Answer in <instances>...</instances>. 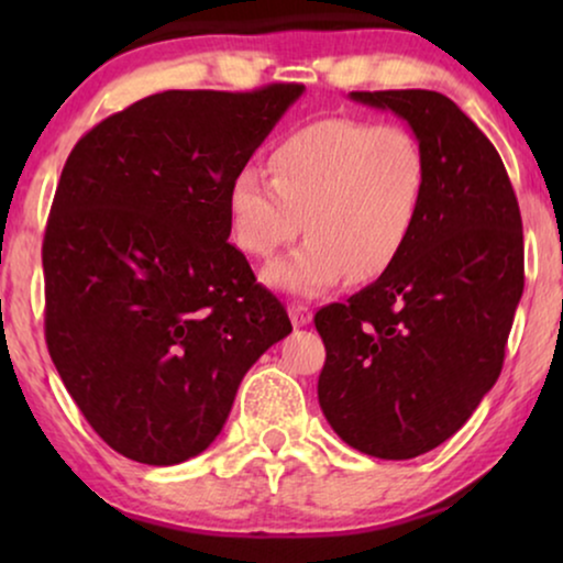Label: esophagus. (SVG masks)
<instances>
[{"label": "esophagus", "instance_id": "esophagus-1", "mask_svg": "<svg viewBox=\"0 0 563 563\" xmlns=\"http://www.w3.org/2000/svg\"><path fill=\"white\" fill-rule=\"evenodd\" d=\"M289 318H291V325H295V328H305V325H310V322H312V312H310V307L291 302L289 305Z\"/></svg>", "mask_w": 563, "mask_h": 563}]
</instances>
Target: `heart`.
Returning <instances> with one entry per match:
<instances>
[{"label":"heart","mask_w":563,"mask_h":563,"mask_svg":"<svg viewBox=\"0 0 563 563\" xmlns=\"http://www.w3.org/2000/svg\"><path fill=\"white\" fill-rule=\"evenodd\" d=\"M272 179L245 166L228 187L233 238L253 258L310 235L264 272L287 295L314 297L345 276L368 282L402 256L428 191V156L402 125L328 118L276 145Z\"/></svg>","instance_id":"b5f03b06"}]
</instances>
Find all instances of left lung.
<instances>
[{"label":"left lung","instance_id":"8db88e82","mask_svg":"<svg viewBox=\"0 0 563 563\" xmlns=\"http://www.w3.org/2000/svg\"><path fill=\"white\" fill-rule=\"evenodd\" d=\"M389 110L428 156L410 243L379 279L314 314L318 399L351 449L402 461L456 433L495 387L522 297V220L489 137L428 89L351 91Z\"/></svg>","mask_w":563,"mask_h":563}]
</instances>
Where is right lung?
<instances>
[{"instance_id":"1","label":"right lung","mask_w":563,"mask_h":563,"mask_svg":"<svg viewBox=\"0 0 563 563\" xmlns=\"http://www.w3.org/2000/svg\"><path fill=\"white\" fill-rule=\"evenodd\" d=\"M302 91H161L91 128L60 172L45 343L89 426L137 464L202 453L245 372L291 333L228 243V187Z\"/></svg>"}]
</instances>
